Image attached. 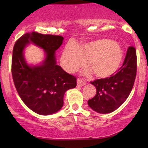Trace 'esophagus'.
Instances as JSON below:
<instances>
[{"instance_id":"1","label":"esophagus","mask_w":148,"mask_h":148,"mask_svg":"<svg viewBox=\"0 0 148 148\" xmlns=\"http://www.w3.org/2000/svg\"><path fill=\"white\" fill-rule=\"evenodd\" d=\"M86 81L84 80L81 79H77V86H83L84 85H86Z\"/></svg>"}]
</instances>
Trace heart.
Instances as JSON below:
<instances>
[{"label": "heart", "instance_id": "b5f03b06", "mask_svg": "<svg viewBox=\"0 0 148 148\" xmlns=\"http://www.w3.org/2000/svg\"><path fill=\"white\" fill-rule=\"evenodd\" d=\"M123 52L118 44L100 39L86 42L79 48L73 45L65 47L61 56L62 67L68 72H74L81 67L88 66L95 76L106 79L117 72L121 65ZM91 72L87 70L86 74Z\"/></svg>", "mask_w": 148, "mask_h": 148}]
</instances>
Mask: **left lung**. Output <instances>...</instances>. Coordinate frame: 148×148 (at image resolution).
<instances>
[{"label":"left lung","instance_id":"8db88e82","mask_svg":"<svg viewBox=\"0 0 148 148\" xmlns=\"http://www.w3.org/2000/svg\"><path fill=\"white\" fill-rule=\"evenodd\" d=\"M136 53L130 47L123 64L115 75L90 82L95 86V96L88 101L93 111L99 113H109L119 108L130 95L136 76Z\"/></svg>","mask_w":148,"mask_h":148}]
</instances>
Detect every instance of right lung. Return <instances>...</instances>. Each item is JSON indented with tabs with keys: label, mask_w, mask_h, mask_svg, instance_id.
<instances>
[{
	"label": "right lung",
	"mask_w": 148,
	"mask_h": 148,
	"mask_svg": "<svg viewBox=\"0 0 148 148\" xmlns=\"http://www.w3.org/2000/svg\"><path fill=\"white\" fill-rule=\"evenodd\" d=\"M63 40L59 35L32 32L20 37L13 48L12 74L15 88L25 104L40 115L60 111L65 92L76 86L75 76L64 72L56 63V51ZM30 43L45 53V60L37 66L27 64L24 57V49Z\"/></svg>",
	"instance_id": "obj_1"
}]
</instances>
